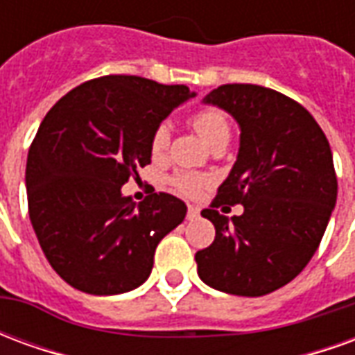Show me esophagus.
<instances>
[{
	"label": "esophagus",
	"instance_id": "1",
	"mask_svg": "<svg viewBox=\"0 0 355 355\" xmlns=\"http://www.w3.org/2000/svg\"><path fill=\"white\" fill-rule=\"evenodd\" d=\"M188 220H196L198 216H200V209L196 207V205H188Z\"/></svg>",
	"mask_w": 355,
	"mask_h": 355
}]
</instances>
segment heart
<instances>
[{
	"mask_svg": "<svg viewBox=\"0 0 355 355\" xmlns=\"http://www.w3.org/2000/svg\"><path fill=\"white\" fill-rule=\"evenodd\" d=\"M190 123L201 139L213 148L216 144H228L230 140V123L220 110L205 108L196 112ZM171 144V131L167 125H157L150 139V154L154 159H162L167 154ZM171 186L182 196H198L209 184V178L196 173H177L169 178Z\"/></svg>",
	"mask_w": 355,
	"mask_h": 355,
	"instance_id": "1",
	"label": "heart"
}]
</instances>
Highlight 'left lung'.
Returning <instances> with one entry per match:
<instances>
[{"mask_svg":"<svg viewBox=\"0 0 355 355\" xmlns=\"http://www.w3.org/2000/svg\"><path fill=\"white\" fill-rule=\"evenodd\" d=\"M239 125V152L230 175L201 215L215 241L196 253L209 287L262 297L295 279L320 247L336 203L331 146L312 114L274 89L228 83L203 98ZM224 202L244 215L220 216Z\"/></svg>","mask_w":355,"mask_h":355,"instance_id":"left-lung-1","label":"left lung"}]
</instances>
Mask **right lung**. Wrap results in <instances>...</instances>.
<instances>
[{
    "label": "right lung",
    "mask_w": 355,
    "mask_h": 355,
    "mask_svg": "<svg viewBox=\"0 0 355 355\" xmlns=\"http://www.w3.org/2000/svg\"><path fill=\"white\" fill-rule=\"evenodd\" d=\"M192 96L186 85L104 76L66 93L43 117L28 152V213L47 261L73 289H137L157 243L184 220L175 196L150 193L137 205L121 186L152 162L155 127Z\"/></svg>",
    "instance_id": "add662e5"
}]
</instances>
